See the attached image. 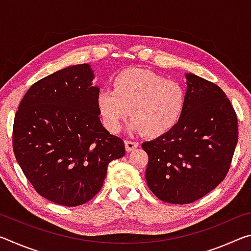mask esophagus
<instances>
[{
	"instance_id": "obj_1",
	"label": "esophagus",
	"mask_w": 251,
	"mask_h": 251,
	"mask_svg": "<svg viewBox=\"0 0 251 251\" xmlns=\"http://www.w3.org/2000/svg\"><path fill=\"white\" fill-rule=\"evenodd\" d=\"M138 145H139L138 142H136V141H130V139H126L125 141V147H126L127 151H134V148L138 147Z\"/></svg>"
}]
</instances>
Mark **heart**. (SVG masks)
<instances>
[{
	"instance_id": "heart-1",
	"label": "heart",
	"mask_w": 251,
	"mask_h": 251,
	"mask_svg": "<svg viewBox=\"0 0 251 251\" xmlns=\"http://www.w3.org/2000/svg\"><path fill=\"white\" fill-rule=\"evenodd\" d=\"M113 88L105 87L97 97L104 125L113 133L121 129L129 115L130 129L148 137L168 133L180 121L186 91L179 83L151 71L128 69L117 75Z\"/></svg>"
}]
</instances>
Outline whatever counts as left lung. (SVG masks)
Listing matches in <instances>:
<instances>
[{
	"label": "left lung",
	"instance_id": "1",
	"mask_svg": "<svg viewBox=\"0 0 251 251\" xmlns=\"http://www.w3.org/2000/svg\"><path fill=\"white\" fill-rule=\"evenodd\" d=\"M186 78L180 121L142 145L148 155L147 186L176 205L198 201L225 179L238 142L236 112L222 88L194 74Z\"/></svg>",
	"mask_w": 251,
	"mask_h": 251
}]
</instances>
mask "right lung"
Instances as JSON below:
<instances>
[{
	"instance_id": "1",
	"label": "right lung",
	"mask_w": 251,
	"mask_h": 251,
	"mask_svg": "<svg viewBox=\"0 0 251 251\" xmlns=\"http://www.w3.org/2000/svg\"><path fill=\"white\" fill-rule=\"evenodd\" d=\"M88 64L37 80L21 100L13 151L34 189L66 207L83 205L103 186L107 166L125 155L123 139L104 128Z\"/></svg>"
}]
</instances>
